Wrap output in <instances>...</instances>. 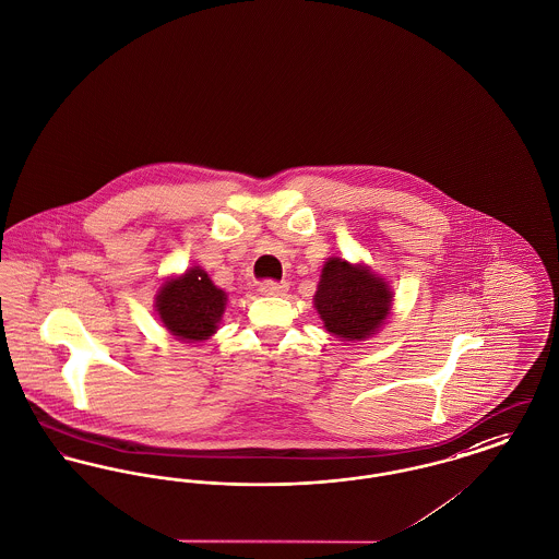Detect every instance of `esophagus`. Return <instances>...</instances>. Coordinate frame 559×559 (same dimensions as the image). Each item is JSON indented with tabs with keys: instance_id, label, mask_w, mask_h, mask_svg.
Returning <instances> with one entry per match:
<instances>
[{
	"instance_id": "obj_1",
	"label": "esophagus",
	"mask_w": 559,
	"mask_h": 559,
	"mask_svg": "<svg viewBox=\"0 0 559 559\" xmlns=\"http://www.w3.org/2000/svg\"><path fill=\"white\" fill-rule=\"evenodd\" d=\"M287 292L285 283H276V281H263L260 285V294L262 296H283Z\"/></svg>"
}]
</instances>
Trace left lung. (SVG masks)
I'll list each match as a JSON object with an SVG mask.
<instances>
[{
  "instance_id": "left-lung-1",
  "label": "left lung",
  "mask_w": 559,
  "mask_h": 559,
  "mask_svg": "<svg viewBox=\"0 0 559 559\" xmlns=\"http://www.w3.org/2000/svg\"><path fill=\"white\" fill-rule=\"evenodd\" d=\"M393 297L389 283L369 265L329 258L314 294V308L329 333L346 342H361L384 325Z\"/></svg>"
}]
</instances>
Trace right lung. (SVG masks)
<instances>
[{"label":"right lung","instance_id":"1","mask_svg":"<svg viewBox=\"0 0 559 559\" xmlns=\"http://www.w3.org/2000/svg\"><path fill=\"white\" fill-rule=\"evenodd\" d=\"M226 292L213 285L202 267H190L177 278H168L156 296V312L177 340H209L226 310Z\"/></svg>","mask_w":559,"mask_h":559}]
</instances>
